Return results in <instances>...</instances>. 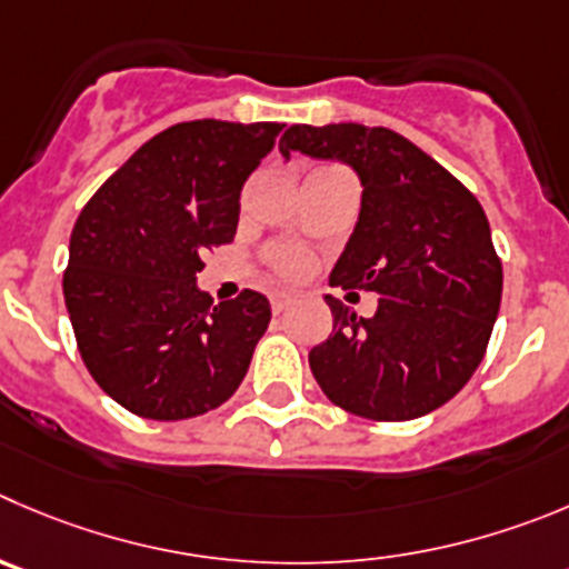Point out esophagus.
<instances>
[{"label": "esophagus", "instance_id": "esophagus-1", "mask_svg": "<svg viewBox=\"0 0 569 569\" xmlns=\"http://www.w3.org/2000/svg\"><path fill=\"white\" fill-rule=\"evenodd\" d=\"M290 301H293V296L281 293V290H273V293H270V310L284 312L290 307Z\"/></svg>", "mask_w": 569, "mask_h": 569}]
</instances>
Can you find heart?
<instances>
[{"instance_id": "obj_1", "label": "heart", "mask_w": 569, "mask_h": 569, "mask_svg": "<svg viewBox=\"0 0 569 569\" xmlns=\"http://www.w3.org/2000/svg\"><path fill=\"white\" fill-rule=\"evenodd\" d=\"M268 257H270V264H273L276 273L290 276V279H296V276H305L307 270L312 268L310 253L301 251V248H293V246H273L268 251Z\"/></svg>"}]
</instances>
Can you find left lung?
I'll return each mask as SVG.
<instances>
[{"label":"left lung","mask_w":569,"mask_h":569,"mask_svg":"<svg viewBox=\"0 0 569 569\" xmlns=\"http://www.w3.org/2000/svg\"><path fill=\"white\" fill-rule=\"evenodd\" d=\"M279 150L338 159L362 181L360 220L332 284L377 296L357 318L335 296L310 369L329 402L371 421L441 408L478 371L502 296V262L472 192L388 128L290 126ZM351 296V293H349Z\"/></svg>","instance_id":"left-lung-1"}]
</instances>
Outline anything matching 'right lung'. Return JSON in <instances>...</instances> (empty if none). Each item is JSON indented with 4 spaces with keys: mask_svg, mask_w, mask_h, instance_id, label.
<instances>
[{
    "mask_svg": "<svg viewBox=\"0 0 569 569\" xmlns=\"http://www.w3.org/2000/svg\"><path fill=\"white\" fill-rule=\"evenodd\" d=\"M279 122H178L144 142L83 207L63 299L97 386L131 413L178 421L240 388L270 305L257 290L214 307L194 276L234 240L240 192Z\"/></svg>",
    "mask_w": 569,
    "mask_h": 569,
    "instance_id": "1",
    "label": "right lung"
}]
</instances>
